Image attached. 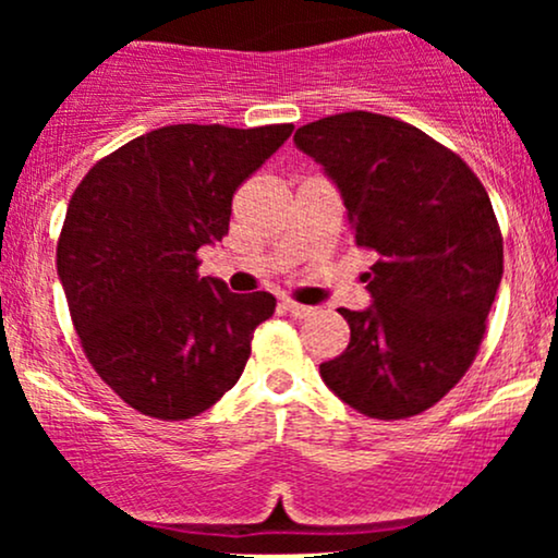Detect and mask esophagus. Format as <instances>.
Masks as SVG:
<instances>
[{"mask_svg": "<svg viewBox=\"0 0 558 558\" xmlns=\"http://www.w3.org/2000/svg\"><path fill=\"white\" fill-rule=\"evenodd\" d=\"M283 310L288 312V315H291V317H296V319H306V317H312V315H315V306H304V304H296V301H291V299H286V301H283Z\"/></svg>", "mask_w": 558, "mask_h": 558, "instance_id": "34e87169", "label": "esophagus"}]
</instances>
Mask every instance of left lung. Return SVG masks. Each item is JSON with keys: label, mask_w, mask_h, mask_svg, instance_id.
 <instances>
[{"label": "left lung", "mask_w": 558, "mask_h": 558, "mask_svg": "<svg viewBox=\"0 0 558 558\" xmlns=\"http://www.w3.org/2000/svg\"><path fill=\"white\" fill-rule=\"evenodd\" d=\"M293 144L341 191L373 304L341 310L351 341L319 364L325 386L375 420L430 409L462 380L504 275L488 191L420 128L375 112L301 125Z\"/></svg>", "instance_id": "8db88e82"}]
</instances>
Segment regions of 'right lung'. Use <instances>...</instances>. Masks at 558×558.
<instances>
[{
    "label": "right lung",
    "mask_w": 558,
    "mask_h": 558,
    "mask_svg": "<svg viewBox=\"0 0 558 558\" xmlns=\"http://www.w3.org/2000/svg\"><path fill=\"white\" fill-rule=\"evenodd\" d=\"M293 125H165L96 162L68 204L57 275L83 351L146 417L191 420L239 383L267 291L198 278L196 252L222 241L235 189Z\"/></svg>",
    "instance_id": "obj_1"
}]
</instances>
